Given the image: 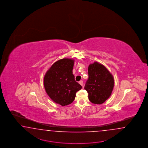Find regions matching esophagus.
I'll use <instances>...</instances> for the list:
<instances>
[{"instance_id": "1", "label": "esophagus", "mask_w": 148, "mask_h": 148, "mask_svg": "<svg viewBox=\"0 0 148 148\" xmlns=\"http://www.w3.org/2000/svg\"><path fill=\"white\" fill-rule=\"evenodd\" d=\"M79 84H80L82 86H83V85H84V83H83V81H82V80H81L79 81Z\"/></svg>"}]
</instances>
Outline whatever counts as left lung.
Listing matches in <instances>:
<instances>
[{
	"label": "left lung",
	"instance_id": "left-lung-1",
	"mask_svg": "<svg viewBox=\"0 0 148 148\" xmlns=\"http://www.w3.org/2000/svg\"><path fill=\"white\" fill-rule=\"evenodd\" d=\"M88 79L84 89L89 101L94 104H102L110 96L114 86L112 74L104 65L95 62L88 69Z\"/></svg>",
	"mask_w": 148,
	"mask_h": 148
}]
</instances>
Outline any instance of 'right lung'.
Here are the masks:
<instances>
[{"mask_svg": "<svg viewBox=\"0 0 148 148\" xmlns=\"http://www.w3.org/2000/svg\"><path fill=\"white\" fill-rule=\"evenodd\" d=\"M74 64L72 59H60L52 64L44 76V87L47 95L62 106L72 103L76 92L82 88L73 74Z\"/></svg>", "mask_w": 148, "mask_h": 148, "instance_id": "1", "label": "right lung"}]
</instances>
